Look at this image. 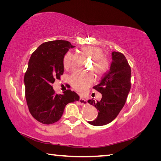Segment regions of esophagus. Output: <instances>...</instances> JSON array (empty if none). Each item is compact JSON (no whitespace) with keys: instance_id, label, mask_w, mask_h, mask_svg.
Listing matches in <instances>:
<instances>
[{"instance_id":"34e87169","label":"esophagus","mask_w":161,"mask_h":161,"mask_svg":"<svg viewBox=\"0 0 161 161\" xmlns=\"http://www.w3.org/2000/svg\"><path fill=\"white\" fill-rule=\"evenodd\" d=\"M79 103L80 105H86L87 104V101L85 99H82V98H80L79 100Z\"/></svg>"}]
</instances>
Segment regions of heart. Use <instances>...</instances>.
Segmentation results:
<instances>
[{
  "label": "heart",
  "instance_id": "obj_1",
  "mask_svg": "<svg viewBox=\"0 0 161 161\" xmlns=\"http://www.w3.org/2000/svg\"><path fill=\"white\" fill-rule=\"evenodd\" d=\"M82 50L85 54L92 57V68L97 76H102L108 70L109 62L108 58L103 56V51L101 47L89 46L82 48ZM63 64L66 69H69L72 64V54L68 52L64 56ZM93 81V76L91 74L79 75L75 74L71 78L72 86L75 90L80 93H85L88 91L89 87Z\"/></svg>",
  "mask_w": 161,
  "mask_h": 161
}]
</instances>
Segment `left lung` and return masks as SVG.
I'll return each mask as SVG.
<instances>
[{
  "label": "left lung",
  "mask_w": 161,
  "mask_h": 161,
  "mask_svg": "<svg viewBox=\"0 0 161 161\" xmlns=\"http://www.w3.org/2000/svg\"><path fill=\"white\" fill-rule=\"evenodd\" d=\"M112 62L109 70L101 77L93 88L102 95L97 102L92 99L88 103L98 110L97 118L89 124L95 126L108 124L113 121L123 108L131 88V69L125 56L120 52L111 53Z\"/></svg>",
  "instance_id": "left-lung-1"
}]
</instances>
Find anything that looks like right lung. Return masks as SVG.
I'll return each instance as SVG.
<instances>
[{
    "label": "right lung",
    "instance_id": "obj_1",
    "mask_svg": "<svg viewBox=\"0 0 161 161\" xmlns=\"http://www.w3.org/2000/svg\"><path fill=\"white\" fill-rule=\"evenodd\" d=\"M75 47L65 40L45 42L29 60L24 76L26 101L32 116L42 124L56 122L68 103L79 100L75 92L66 90L63 95H58L52 86L55 79H60L63 75L65 54Z\"/></svg>",
    "mask_w": 161,
    "mask_h": 161
}]
</instances>
